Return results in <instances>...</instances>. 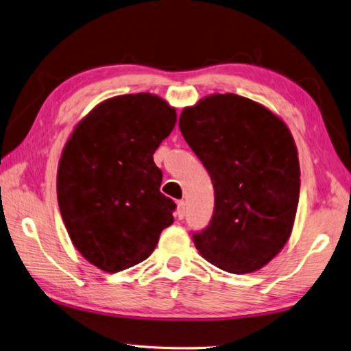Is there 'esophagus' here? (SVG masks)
<instances>
[{"instance_id":"1","label":"esophagus","mask_w":351,"mask_h":351,"mask_svg":"<svg viewBox=\"0 0 351 351\" xmlns=\"http://www.w3.org/2000/svg\"><path fill=\"white\" fill-rule=\"evenodd\" d=\"M186 213H187V204H186V201H178V212H176L178 218L184 219V216H186Z\"/></svg>"}]
</instances>
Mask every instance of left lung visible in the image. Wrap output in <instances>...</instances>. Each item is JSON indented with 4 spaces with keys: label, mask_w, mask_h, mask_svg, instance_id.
I'll use <instances>...</instances> for the list:
<instances>
[{
    "label": "left lung",
    "mask_w": 351,
    "mask_h": 351,
    "mask_svg": "<svg viewBox=\"0 0 351 351\" xmlns=\"http://www.w3.org/2000/svg\"><path fill=\"white\" fill-rule=\"evenodd\" d=\"M180 130L215 189L212 219L192 237L197 252L228 273L264 267L295 222L301 170L291 133L264 106L234 93L184 109Z\"/></svg>",
    "instance_id": "obj_1"
}]
</instances>
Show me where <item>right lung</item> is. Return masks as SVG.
Segmentation results:
<instances>
[{"mask_svg": "<svg viewBox=\"0 0 351 351\" xmlns=\"http://www.w3.org/2000/svg\"><path fill=\"white\" fill-rule=\"evenodd\" d=\"M176 110L150 93L101 103L62 150L56 192L73 245L98 269L117 273L147 259L173 222L176 204L159 192L154 154Z\"/></svg>", "mask_w": 351, "mask_h": 351, "instance_id": "obj_1", "label": "right lung"}]
</instances>
